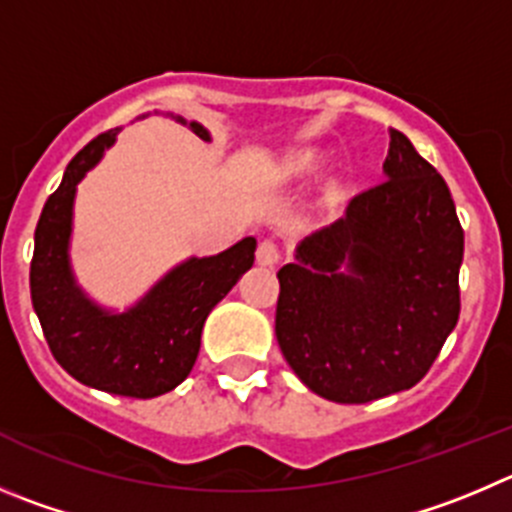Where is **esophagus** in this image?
<instances>
[{
	"instance_id": "obj_1",
	"label": "esophagus",
	"mask_w": 512,
	"mask_h": 512,
	"mask_svg": "<svg viewBox=\"0 0 512 512\" xmlns=\"http://www.w3.org/2000/svg\"><path fill=\"white\" fill-rule=\"evenodd\" d=\"M278 260H280V247L272 240L260 242V247H257V262L265 267H272Z\"/></svg>"
}]
</instances>
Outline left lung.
<instances>
[{
    "mask_svg": "<svg viewBox=\"0 0 512 512\" xmlns=\"http://www.w3.org/2000/svg\"><path fill=\"white\" fill-rule=\"evenodd\" d=\"M462 252L450 189L389 128L384 181L280 267L275 336L290 369L336 404L412 389L460 318Z\"/></svg>",
    "mask_w": 512,
    "mask_h": 512,
    "instance_id": "1",
    "label": "left lung"
}]
</instances>
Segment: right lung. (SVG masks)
<instances>
[{"label":"right lung","instance_id":"1","mask_svg":"<svg viewBox=\"0 0 512 512\" xmlns=\"http://www.w3.org/2000/svg\"><path fill=\"white\" fill-rule=\"evenodd\" d=\"M171 118L212 141L202 123ZM118 133L121 128H113L90 141L45 202L30 267L32 305L52 356L73 379L108 394L154 399L176 389L194 369L204 321L252 267L257 240L245 237L219 255L186 257L126 310L90 298L70 260L75 194Z\"/></svg>","mask_w":512,"mask_h":512}]
</instances>
